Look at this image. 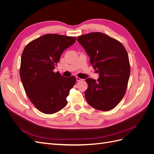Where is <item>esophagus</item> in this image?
Here are the masks:
<instances>
[{
	"mask_svg": "<svg viewBox=\"0 0 154 154\" xmlns=\"http://www.w3.org/2000/svg\"><path fill=\"white\" fill-rule=\"evenodd\" d=\"M76 81L77 82H81V81H82L83 80L82 79H81V78H78V77H76Z\"/></svg>",
	"mask_w": 154,
	"mask_h": 154,
	"instance_id": "34e87169",
	"label": "esophagus"
}]
</instances>
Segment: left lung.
<instances>
[{"label": "left lung", "instance_id": "left-lung-1", "mask_svg": "<svg viewBox=\"0 0 154 154\" xmlns=\"http://www.w3.org/2000/svg\"><path fill=\"white\" fill-rule=\"evenodd\" d=\"M78 42L99 73L97 80L87 78L85 96L93 108L102 111L114 109L123 97L130 73L128 56L119 41L100 32L78 37Z\"/></svg>", "mask_w": 154, "mask_h": 154}]
</instances>
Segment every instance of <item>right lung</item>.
Returning <instances> with one entry per match:
<instances>
[{
  "label": "right lung",
  "mask_w": 154,
  "mask_h": 154,
  "mask_svg": "<svg viewBox=\"0 0 154 154\" xmlns=\"http://www.w3.org/2000/svg\"><path fill=\"white\" fill-rule=\"evenodd\" d=\"M76 37L46 34L31 41L22 54L20 76L26 94L42 112L51 114L66 106L74 76L54 72L61 54L72 45Z\"/></svg>",
  "instance_id": "1"
}]
</instances>
